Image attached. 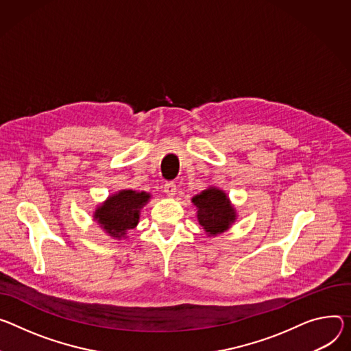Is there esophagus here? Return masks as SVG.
I'll use <instances>...</instances> for the list:
<instances>
[{
  "instance_id": "34e87169",
  "label": "esophagus",
  "mask_w": 351,
  "mask_h": 351,
  "mask_svg": "<svg viewBox=\"0 0 351 351\" xmlns=\"http://www.w3.org/2000/svg\"><path fill=\"white\" fill-rule=\"evenodd\" d=\"M164 192L168 197H173L176 193V184L173 182H167L164 186Z\"/></svg>"
}]
</instances>
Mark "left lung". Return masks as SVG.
I'll list each match as a JSON object with an SVG mask.
<instances>
[{
  "label": "left lung",
  "mask_w": 351,
  "mask_h": 351,
  "mask_svg": "<svg viewBox=\"0 0 351 351\" xmlns=\"http://www.w3.org/2000/svg\"><path fill=\"white\" fill-rule=\"evenodd\" d=\"M199 224L207 237H217L228 231L237 221V208L224 190L210 186L193 196Z\"/></svg>",
  "instance_id": "1"
}]
</instances>
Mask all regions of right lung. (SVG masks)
Segmentation results:
<instances>
[{
	"mask_svg": "<svg viewBox=\"0 0 351 351\" xmlns=\"http://www.w3.org/2000/svg\"><path fill=\"white\" fill-rule=\"evenodd\" d=\"M151 195L137 192L133 189H123L110 195L93 211V221L113 239H125L127 232L136 228L143 207L149 202Z\"/></svg>",
	"mask_w": 351,
	"mask_h": 351,
	"instance_id": "1",
	"label": "right lung"
}]
</instances>
